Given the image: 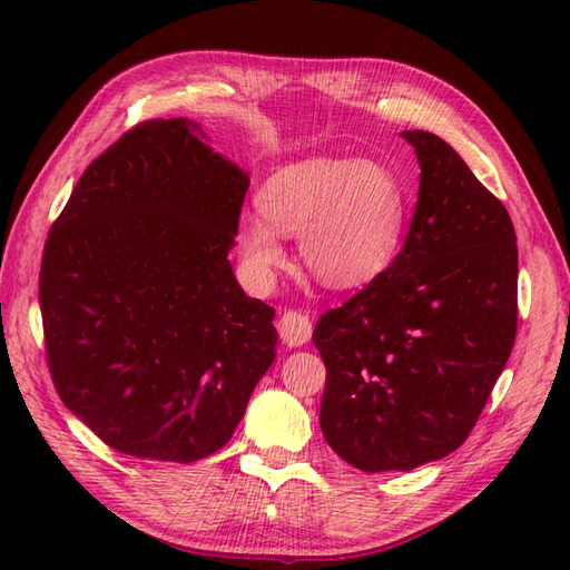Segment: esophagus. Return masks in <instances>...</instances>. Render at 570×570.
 Returning <instances> with one entry per match:
<instances>
[{
    "instance_id": "34e87169",
    "label": "esophagus",
    "mask_w": 570,
    "mask_h": 570,
    "mask_svg": "<svg viewBox=\"0 0 570 570\" xmlns=\"http://www.w3.org/2000/svg\"><path fill=\"white\" fill-rule=\"evenodd\" d=\"M278 333H282L284 343L288 347H304L311 341L313 323L301 311H284V316L278 318Z\"/></svg>"
}]
</instances>
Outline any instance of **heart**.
<instances>
[{"label": "heart", "instance_id": "obj_1", "mask_svg": "<svg viewBox=\"0 0 570 570\" xmlns=\"http://www.w3.org/2000/svg\"><path fill=\"white\" fill-rule=\"evenodd\" d=\"M242 215L239 262L257 286H272L288 257L282 235L298 237L306 269L331 288H360L402 254L411 196L392 166L350 156H311L282 166Z\"/></svg>", "mask_w": 570, "mask_h": 570}]
</instances>
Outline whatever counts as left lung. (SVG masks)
I'll return each instance as SVG.
<instances>
[{"label": "left lung", "instance_id": "left-lung-1", "mask_svg": "<svg viewBox=\"0 0 570 570\" xmlns=\"http://www.w3.org/2000/svg\"><path fill=\"white\" fill-rule=\"evenodd\" d=\"M402 137L421 168L402 254L313 331L323 435L365 472L414 470L463 445L517 333L510 213L451 144L421 129Z\"/></svg>", "mask_w": 570, "mask_h": 570}]
</instances>
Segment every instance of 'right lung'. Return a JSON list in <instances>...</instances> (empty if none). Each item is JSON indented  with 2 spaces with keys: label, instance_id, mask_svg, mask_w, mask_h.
Returning <instances> with one entry per match:
<instances>
[{
  "label": "right lung",
  "instance_id": "add662e5",
  "mask_svg": "<svg viewBox=\"0 0 570 570\" xmlns=\"http://www.w3.org/2000/svg\"><path fill=\"white\" fill-rule=\"evenodd\" d=\"M247 188L198 122L151 119L85 168L48 233V370L119 453L213 455L272 367L274 308L242 292L227 259Z\"/></svg>",
  "mask_w": 570,
  "mask_h": 570
}]
</instances>
